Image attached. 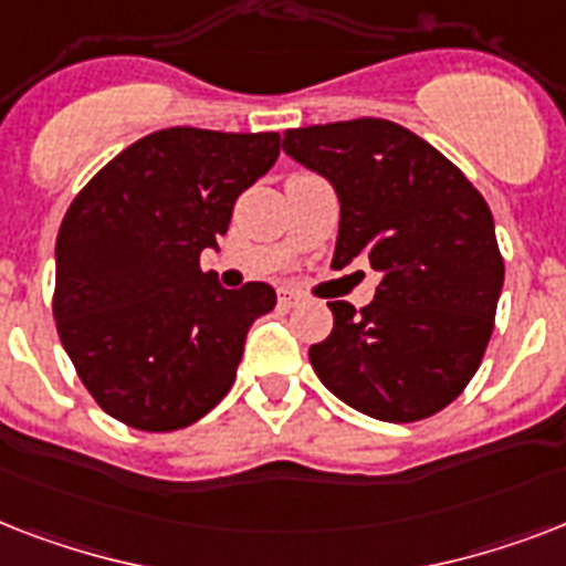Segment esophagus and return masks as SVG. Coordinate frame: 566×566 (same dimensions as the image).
Returning <instances> with one entry per match:
<instances>
[{"label": "esophagus", "mask_w": 566, "mask_h": 566, "mask_svg": "<svg viewBox=\"0 0 566 566\" xmlns=\"http://www.w3.org/2000/svg\"><path fill=\"white\" fill-rule=\"evenodd\" d=\"M300 302V293H293V291H279V305L282 308H293Z\"/></svg>", "instance_id": "1"}]
</instances>
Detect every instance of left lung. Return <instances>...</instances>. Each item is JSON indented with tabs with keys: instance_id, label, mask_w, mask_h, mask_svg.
Segmentation results:
<instances>
[{
	"instance_id": "8db88e82",
	"label": "left lung",
	"mask_w": 566,
	"mask_h": 566,
	"mask_svg": "<svg viewBox=\"0 0 566 566\" xmlns=\"http://www.w3.org/2000/svg\"><path fill=\"white\" fill-rule=\"evenodd\" d=\"M282 146L335 188L332 266L370 261L381 275L367 308L328 302L335 328L308 349L311 367L337 399L376 420L438 413L479 370L505 279L484 196L390 119L291 128Z\"/></svg>"
}]
</instances>
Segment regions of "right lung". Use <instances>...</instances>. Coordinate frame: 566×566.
Segmentation results:
<instances>
[{"label":"right lung","mask_w":566,"mask_h":566,"mask_svg":"<svg viewBox=\"0 0 566 566\" xmlns=\"http://www.w3.org/2000/svg\"><path fill=\"white\" fill-rule=\"evenodd\" d=\"M279 158V135L161 128L105 164L66 208L55 243L57 335L114 420L176 431L229 394L249 326L275 291H226L202 249Z\"/></svg>","instance_id":"obj_1"}]
</instances>
